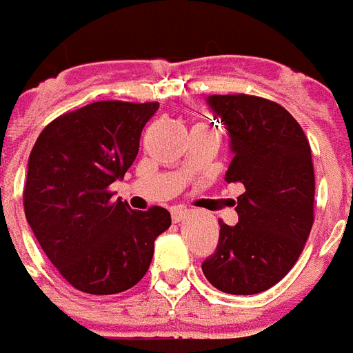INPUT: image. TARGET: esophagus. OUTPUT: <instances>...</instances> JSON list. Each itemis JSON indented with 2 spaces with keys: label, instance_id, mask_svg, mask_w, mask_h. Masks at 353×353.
Listing matches in <instances>:
<instances>
[{
  "label": "esophagus",
  "instance_id": "obj_1",
  "mask_svg": "<svg viewBox=\"0 0 353 353\" xmlns=\"http://www.w3.org/2000/svg\"><path fill=\"white\" fill-rule=\"evenodd\" d=\"M189 215V210H174L172 211V221L174 223H181L183 219H187Z\"/></svg>",
  "mask_w": 353,
  "mask_h": 353
}]
</instances>
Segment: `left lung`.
Instances as JSON below:
<instances>
[{
	"label": "left lung",
	"instance_id": "left-lung-1",
	"mask_svg": "<svg viewBox=\"0 0 353 353\" xmlns=\"http://www.w3.org/2000/svg\"><path fill=\"white\" fill-rule=\"evenodd\" d=\"M211 110L230 134L228 183H243L239 223L223 221L202 271L216 290L252 296L288 275L314 223V166L301 125L262 97L211 95Z\"/></svg>",
	"mask_w": 353,
	"mask_h": 353
}]
</instances>
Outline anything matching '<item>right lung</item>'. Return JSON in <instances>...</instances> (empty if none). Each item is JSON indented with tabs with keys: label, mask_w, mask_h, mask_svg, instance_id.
<instances>
[{
	"label": "right lung",
	"mask_w": 353,
	"mask_h": 353,
	"mask_svg": "<svg viewBox=\"0 0 353 353\" xmlns=\"http://www.w3.org/2000/svg\"><path fill=\"white\" fill-rule=\"evenodd\" d=\"M159 103L99 101L56 117L39 134L23 183V211L39 245L72 288L110 296L150 270L164 208L132 211L110 185L134 163Z\"/></svg>",
	"instance_id": "add662e5"
}]
</instances>
